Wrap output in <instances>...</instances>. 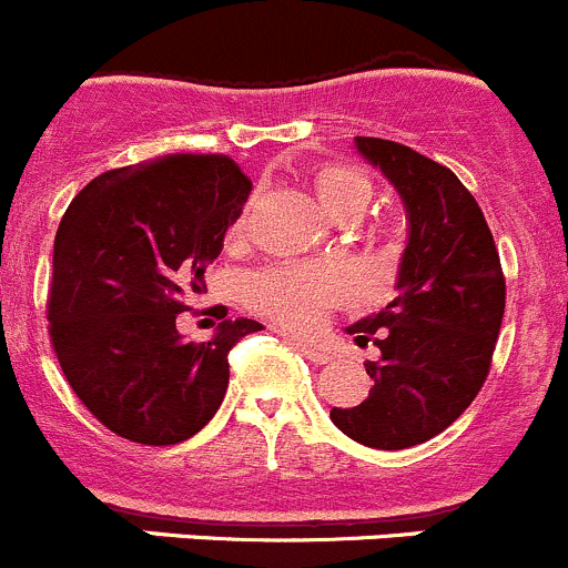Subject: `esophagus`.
I'll return each mask as SVG.
<instances>
[{
	"label": "esophagus",
	"instance_id": "esophagus-1",
	"mask_svg": "<svg viewBox=\"0 0 568 568\" xmlns=\"http://www.w3.org/2000/svg\"><path fill=\"white\" fill-rule=\"evenodd\" d=\"M292 345H295V351L301 353V356H306L308 362H314V364H328L331 362V353L325 351V347L312 345V342H306V339H292Z\"/></svg>",
	"mask_w": 568,
	"mask_h": 568
}]
</instances>
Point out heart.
Wrapping results in <instances>:
<instances>
[{"label": "heart", "instance_id": "heart-1", "mask_svg": "<svg viewBox=\"0 0 568 568\" xmlns=\"http://www.w3.org/2000/svg\"><path fill=\"white\" fill-rule=\"evenodd\" d=\"M320 206L334 221H358L373 201V184L347 165H323L308 176ZM245 215L234 232H243ZM342 292V278L325 265H278L256 273L245 284L251 306L290 328H308Z\"/></svg>", "mask_w": 568, "mask_h": 568}]
</instances>
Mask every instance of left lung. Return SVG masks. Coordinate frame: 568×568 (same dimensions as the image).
Masks as SVG:
<instances>
[{
	"label": "left lung",
	"mask_w": 568,
	"mask_h": 568,
	"mask_svg": "<svg viewBox=\"0 0 568 568\" xmlns=\"http://www.w3.org/2000/svg\"><path fill=\"white\" fill-rule=\"evenodd\" d=\"M406 210V248L395 297L347 325L367 364V400L331 408V423L358 445L403 450L456 423L488 375L505 314V278L480 206L450 168L408 145L353 138Z\"/></svg>",
	"instance_id": "left-lung-1"
}]
</instances>
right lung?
<instances>
[{
    "instance_id": "right-lung-1",
    "label": "right lung",
    "mask_w": 568,
    "mask_h": 568,
    "mask_svg": "<svg viewBox=\"0 0 568 568\" xmlns=\"http://www.w3.org/2000/svg\"><path fill=\"white\" fill-rule=\"evenodd\" d=\"M251 182L221 154H171L95 176L54 237L49 323L88 412L138 445H176L221 408L229 353L262 331L223 317L206 342L179 334L190 295L243 215Z\"/></svg>"
}]
</instances>
